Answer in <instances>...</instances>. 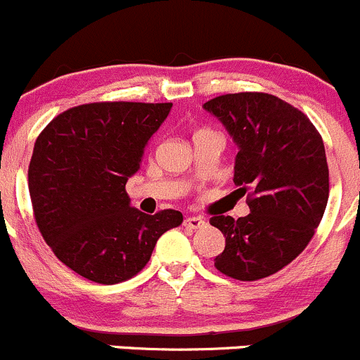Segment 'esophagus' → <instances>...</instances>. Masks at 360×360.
I'll list each match as a JSON object with an SVG mask.
<instances>
[{
    "label": "esophagus",
    "instance_id": "34e87169",
    "mask_svg": "<svg viewBox=\"0 0 360 360\" xmlns=\"http://www.w3.org/2000/svg\"><path fill=\"white\" fill-rule=\"evenodd\" d=\"M205 224H206L205 218L201 217H187L184 220L185 227H191V229H201Z\"/></svg>",
    "mask_w": 360,
    "mask_h": 360
}]
</instances>
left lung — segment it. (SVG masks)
<instances>
[{"label":"left lung","mask_w":360,"mask_h":360,"mask_svg":"<svg viewBox=\"0 0 360 360\" xmlns=\"http://www.w3.org/2000/svg\"><path fill=\"white\" fill-rule=\"evenodd\" d=\"M237 146L234 184L250 214L213 217L225 236L214 258L221 274L239 281L269 277L307 248L329 198L324 143L302 110L269 94H229L202 105Z\"/></svg>","instance_id":"left-lung-1"}]
</instances>
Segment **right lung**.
<instances>
[{
    "mask_svg": "<svg viewBox=\"0 0 360 360\" xmlns=\"http://www.w3.org/2000/svg\"><path fill=\"white\" fill-rule=\"evenodd\" d=\"M172 107L77 105L55 117L36 140L29 165L36 224L58 260L84 279H131L150 260L159 237L184 221L175 210H135L124 191Z\"/></svg>",
    "mask_w": 360,
    "mask_h": 360,
    "instance_id": "1",
    "label": "right lung"
}]
</instances>
